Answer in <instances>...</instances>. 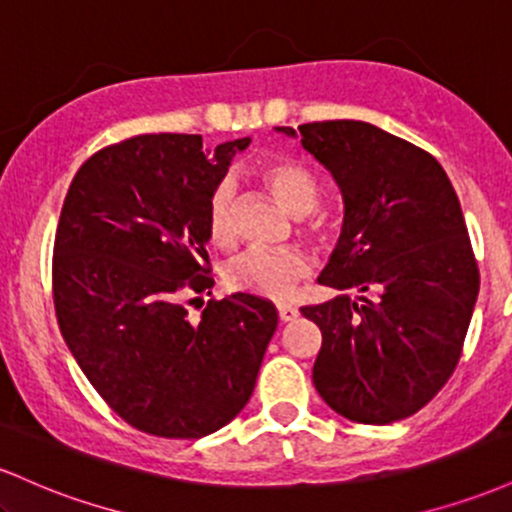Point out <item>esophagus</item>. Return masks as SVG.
<instances>
[{
	"mask_svg": "<svg viewBox=\"0 0 512 512\" xmlns=\"http://www.w3.org/2000/svg\"><path fill=\"white\" fill-rule=\"evenodd\" d=\"M276 313H279L281 322H291L298 317V308H293V305H289V303H281V305H276Z\"/></svg>",
	"mask_w": 512,
	"mask_h": 512,
	"instance_id": "esophagus-1",
	"label": "esophagus"
}]
</instances>
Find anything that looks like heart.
I'll list each match as a JSON object with an SVG mask.
<instances>
[{
	"label": "heart",
	"instance_id": "1",
	"mask_svg": "<svg viewBox=\"0 0 512 512\" xmlns=\"http://www.w3.org/2000/svg\"><path fill=\"white\" fill-rule=\"evenodd\" d=\"M281 207L296 219L313 214L320 202V185L315 175L291 158H272L255 168ZM233 209H236V180L221 178L207 199V231L216 245L231 243ZM310 274V260L296 248L281 250H245L233 257L223 269L228 289L252 293L260 298H286L298 281Z\"/></svg>",
	"mask_w": 512,
	"mask_h": 512
}]
</instances>
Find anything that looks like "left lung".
Instances as JSON below:
<instances>
[{
    "instance_id": "1",
    "label": "left lung",
    "mask_w": 512,
    "mask_h": 512,
    "mask_svg": "<svg viewBox=\"0 0 512 512\" xmlns=\"http://www.w3.org/2000/svg\"><path fill=\"white\" fill-rule=\"evenodd\" d=\"M276 132L301 137L344 202L342 236L317 279L339 296L301 308L322 332L315 390L356 424L407 419L448 383L477 305L460 199L436 158L370 122Z\"/></svg>"
}]
</instances>
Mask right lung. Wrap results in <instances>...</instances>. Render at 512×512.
Returning a JSON list of instances; mask_svg holds the SVG:
<instances>
[{
	"instance_id": "add662e5",
	"label": "right lung",
	"mask_w": 512,
	"mask_h": 512,
	"mask_svg": "<svg viewBox=\"0 0 512 512\" xmlns=\"http://www.w3.org/2000/svg\"><path fill=\"white\" fill-rule=\"evenodd\" d=\"M250 137L142 134L93 154L57 223V322L88 383L127 424L161 438H202L255 390L276 308L250 293L209 301L192 322L182 296L207 276V199Z\"/></svg>"
}]
</instances>
